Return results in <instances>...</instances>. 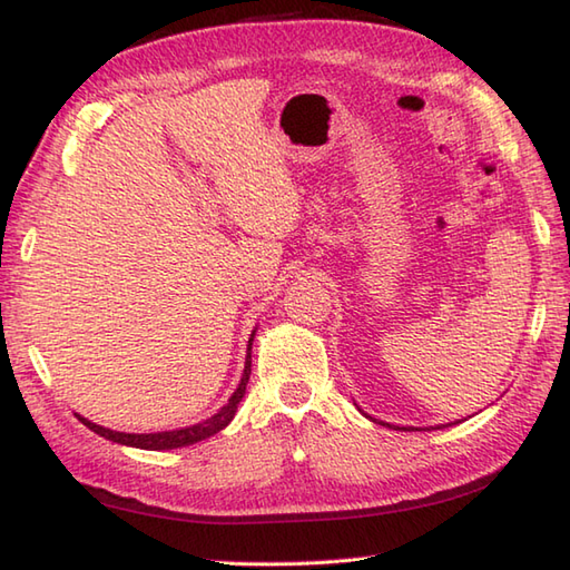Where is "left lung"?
Returning <instances> with one entry per match:
<instances>
[{
    "label": "left lung",
    "instance_id": "left-lung-1",
    "mask_svg": "<svg viewBox=\"0 0 570 570\" xmlns=\"http://www.w3.org/2000/svg\"><path fill=\"white\" fill-rule=\"evenodd\" d=\"M382 426H384V423H382ZM402 431H414V429H402Z\"/></svg>",
    "mask_w": 570,
    "mask_h": 570
}]
</instances>
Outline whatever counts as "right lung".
Segmentation results:
<instances>
[{
  "instance_id": "add662e5",
  "label": "right lung",
  "mask_w": 570,
  "mask_h": 570,
  "mask_svg": "<svg viewBox=\"0 0 570 570\" xmlns=\"http://www.w3.org/2000/svg\"><path fill=\"white\" fill-rule=\"evenodd\" d=\"M252 341H254V333H252V337H249V347H247L245 374H242V380H239V386L235 390V394L229 396V402H227L220 411H217L215 416L196 423V426L178 429V431H161V433H119V431H112V429L98 426V423L82 419L80 414H76V416H78V421L85 423V426H88L90 431L102 435V439L112 441V443L131 445V448H144V451H171V448H184V445H193V443H198V441L210 439V435H215L217 431H223V429L227 426V423L233 421L235 411H237V404L242 402V396H245L249 374H252V353H249V350H252Z\"/></svg>"
}]
</instances>
